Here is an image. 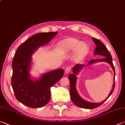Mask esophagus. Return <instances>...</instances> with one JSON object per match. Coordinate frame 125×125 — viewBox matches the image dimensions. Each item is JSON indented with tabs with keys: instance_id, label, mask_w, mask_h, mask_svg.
Segmentation results:
<instances>
[{
	"instance_id": "34e87169",
	"label": "esophagus",
	"mask_w": 125,
	"mask_h": 125,
	"mask_svg": "<svg viewBox=\"0 0 125 125\" xmlns=\"http://www.w3.org/2000/svg\"><path fill=\"white\" fill-rule=\"evenodd\" d=\"M70 70H71V67H70V66L67 67L66 68H65V72H64L65 74H68L70 72Z\"/></svg>"
}]
</instances>
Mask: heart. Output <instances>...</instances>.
I'll use <instances>...</instances> for the list:
<instances>
[{
  "label": "heart",
  "instance_id": "obj_1",
  "mask_svg": "<svg viewBox=\"0 0 125 125\" xmlns=\"http://www.w3.org/2000/svg\"><path fill=\"white\" fill-rule=\"evenodd\" d=\"M57 50L62 54L73 51L72 60L75 63H78L87 55L88 46L86 43L81 42L76 38H68L58 42Z\"/></svg>",
  "mask_w": 125,
  "mask_h": 125
}]
</instances>
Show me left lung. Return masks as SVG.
Segmentation results:
<instances>
[{"mask_svg":"<svg viewBox=\"0 0 125 125\" xmlns=\"http://www.w3.org/2000/svg\"><path fill=\"white\" fill-rule=\"evenodd\" d=\"M92 39L94 40L95 45H96V49H95V50L94 51V55L102 56H103V57L104 58L103 59H101V60H93L90 61L86 65L82 64H78L75 65L72 69L73 73L70 74L68 76L69 80L70 81V98H71L73 103L74 104H75L76 106H79V107L84 109H94L98 107L99 106L101 105L104 102H105L106 101V99H107L109 97H110V95L112 94L115 86V73L114 65H113V63L112 62L113 59L112 57V56H111L108 50V49L106 48L105 45H104L100 40L94 38H92ZM108 62L111 65L115 73L114 82H113L112 89L111 91L107 98L100 103L90 102L83 99L78 94L77 91L76 90V83L77 79V75L80 71L86 66H87L88 65L94 64L97 62Z\"/></svg>","mask_w":125,"mask_h":125,"instance_id":"obj_1","label":"left lung"}]
</instances>
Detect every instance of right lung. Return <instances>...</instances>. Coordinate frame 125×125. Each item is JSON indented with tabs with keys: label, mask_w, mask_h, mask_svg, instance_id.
Listing matches in <instances>:
<instances>
[{
	"label": "right lung",
	"mask_w": 125,
	"mask_h": 125,
	"mask_svg": "<svg viewBox=\"0 0 125 125\" xmlns=\"http://www.w3.org/2000/svg\"><path fill=\"white\" fill-rule=\"evenodd\" d=\"M57 31L39 33L31 36L18 47L12 62L11 85L16 99L30 108H42L50 99V89L62 78L63 69L31 76L32 56L38 48L49 44Z\"/></svg>",
	"instance_id": "add662e5"
}]
</instances>
